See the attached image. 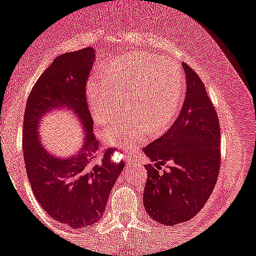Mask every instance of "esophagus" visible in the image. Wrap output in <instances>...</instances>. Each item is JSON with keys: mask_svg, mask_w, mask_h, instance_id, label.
<instances>
[{"mask_svg": "<svg viewBox=\"0 0 256 256\" xmlns=\"http://www.w3.org/2000/svg\"><path fill=\"white\" fill-rule=\"evenodd\" d=\"M126 164H128V166H130V164H132V163H133L132 156H130V154L126 156Z\"/></svg>", "mask_w": 256, "mask_h": 256, "instance_id": "obj_1", "label": "esophagus"}]
</instances>
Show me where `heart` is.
<instances>
[{"mask_svg": "<svg viewBox=\"0 0 256 256\" xmlns=\"http://www.w3.org/2000/svg\"><path fill=\"white\" fill-rule=\"evenodd\" d=\"M184 98V78L167 59L133 55L114 62L86 84V106L94 120H116L126 99L128 113L103 132V140L133 150L150 133L158 134L178 116Z\"/></svg>", "mask_w": 256, "mask_h": 256, "instance_id": "1", "label": "heart"}]
</instances>
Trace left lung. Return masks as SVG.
<instances>
[{
	"label": "left lung",
	"mask_w": 256,
	"mask_h": 256,
	"mask_svg": "<svg viewBox=\"0 0 256 256\" xmlns=\"http://www.w3.org/2000/svg\"><path fill=\"white\" fill-rule=\"evenodd\" d=\"M186 96L181 113L164 134L144 148L150 162L143 192L148 215L162 226L194 218L202 208L220 170V126L202 80L184 64ZM171 162L168 172L158 169Z\"/></svg>",
	"instance_id": "left-lung-1"
}]
</instances>
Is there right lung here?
<instances>
[{
	"label": "right lung",
	"mask_w": 256,
	"mask_h": 256,
	"mask_svg": "<svg viewBox=\"0 0 256 256\" xmlns=\"http://www.w3.org/2000/svg\"><path fill=\"white\" fill-rule=\"evenodd\" d=\"M94 58L93 48H82L54 60L32 88L24 119V158L34 194L50 218L72 228L96 225L100 220L124 168V163L110 160L114 148L99 150L93 133L85 84ZM60 77L63 82L59 83ZM56 110L74 114L84 130L80 150L68 158L46 150L38 136L40 120Z\"/></svg>",
	"instance_id": "right-lung-1"
}]
</instances>
